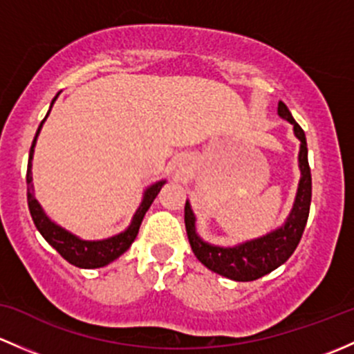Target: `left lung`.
Returning a JSON list of instances; mask_svg holds the SVG:
<instances>
[{
    "instance_id": "obj_1",
    "label": "left lung",
    "mask_w": 354,
    "mask_h": 354,
    "mask_svg": "<svg viewBox=\"0 0 354 354\" xmlns=\"http://www.w3.org/2000/svg\"><path fill=\"white\" fill-rule=\"evenodd\" d=\"M278 114L279 118L293 124L295 136L300 140L298 167H300L301 172L293 207H291L290 214L281 227L259 236V239L239 243V245H213V243L204 242L198 235L196 216L192 213L191 203L185 201L184 221L192 252L207 269H211L216 274L225 276V278L233 279V281H254V279L262 278L281 264H285L300 243L308 220L312 201V176L310 167H308L307 140H305L304 129L298 126L283 102L278 104Z\"/></svg>"
}]
</instances>
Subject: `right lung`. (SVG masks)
<instances>
[{
    "label": "right lung",
    "instance_id": "obj_1",
    "mask_svg": "<svg viewBox=\"0 0 354 354\" xmlns=\"http://www.w3.org/2000/svg\"><path fill=\"white\" fill-rule=\"evenodd\" d=\"M57 95H59V93H57ZM57 95L53 98V102H50V107H53L54 102H56ZM49 112H47V115H49ZM46 118L42 119L41 126H39L37 133H35V138L34 141H32V147H30V155H28L27 201H28V209H30V214H32V220H34L35 227H37V230L41 232V235L47 240V242H49V245H53L61 256L66 259L69 264L76 266V268H83V269L104 268V266L111 264L112 261H115V259L122 256V254L129 249L131 243H133L134 239H136L138 232H140L141 221H143L145 214H147V211L150 209L153 199L156 198V194H158L160 189H162V185L165 184L167 180L155 182V184L150 185V187L145 191L143 201H141L140 207H138L133 220H131V225L126 228V230L104 240H82L80 236L73 235L71 232L64 230L63 227L54 223V221L44 213L42 206L39 204V201L34 196V185H32V158H34L35 141H37L39 133H41L42 124L46 122Z\"/></svg>",
    "mask_w": 354,
    "mask_h": 354
}]
</instances>
